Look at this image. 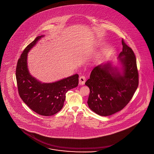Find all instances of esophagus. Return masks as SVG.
Returning <instances> with one entry per match:
<instances>
[{
  "label": "esophagus",
  "mask_w": 154,
  "mask_h": 154,
  "mask_svg": "<svg viewBox=\"0 0 154 154\" xmlns=\"http://www.w3.org/2000/svg\"><path fill=\"white\" fill-rule=\"evenodd\" d=\"M85 81H86V79H85V76H83V75L80 76V78H79V84L81 85H84Z\"/></svg>",
  "instance_id": "obj_1"
}]
</instances>
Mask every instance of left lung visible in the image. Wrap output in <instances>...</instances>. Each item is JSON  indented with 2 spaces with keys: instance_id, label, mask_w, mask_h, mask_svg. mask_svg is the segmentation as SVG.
I'll return each mask as SVG.
<instances>
[{
  "instance_id": "left-lung-1",
  "label": "left lung",
  "mask_w": 154,
  "mask_h": 154,
  "mask_svg": "<svg viewBox=\"0 0 154 154\" xmlns=\"http://www.w3.org/2000/svg\"><path fill=\"white\" fill-rule=\"evenodd\" d=\"M123 50L113 61L94 68L85 85L90 89L88 104L96 114L107 116L121 111L131 100L139 84L135 55L122 39Z\"/></svg>"
}]
</instances>
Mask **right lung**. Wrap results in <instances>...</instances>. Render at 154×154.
<instances>
[{
	"label": "right lung",
	"mask_w": 154,
	"mask_h": 154,
	"mask_svg": "<svg viewBox=\"0 0 154 154\" xmlns=\"http://www.w3.org/2000/svg\"><path fill=\"white\" fill-rule=\"evenodd\" d=\"M44 36H38L25 48L18 61L16 79L19 94L23 101L38 114L49 116L61 109L66 93L77 86L79 76L75 74L55 82L45 83L30 74L27 65L28 53Z\"/></svg>",
	"instance_id": "1"
}]
</instances>
